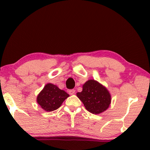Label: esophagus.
<instances>
[{
    "mask_svg": "<svg viewBox=\"0 0 150 150\" xmlns=\"http://www.w3.org/2000/svg\"><path fill=\"white\" fill-rule=\"evenodd\" d=\"M68 92H69L70 95H73V94H75V89H70V90L68 91Z\"/></svg>",
    "mask_w": 150,
    "mask_h": 150,
    "instance_id": "obj_1",
    "label": "esophagus"
}]
</instances>
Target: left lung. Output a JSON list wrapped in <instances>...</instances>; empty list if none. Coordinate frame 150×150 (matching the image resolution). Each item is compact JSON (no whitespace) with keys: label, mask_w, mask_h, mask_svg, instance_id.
Instances as JSON below:
<instances>
[{"label":"left lung","mask_w":150,"mask_h":150,"mask_svg":"<svg viewBox=\"0 0 150 150\" xmlns=\"http://www.w3.org/2000/svg\"><path fill=\"white\" fill-rule=\"evenodd\" d=\"M77 97L83 103L87 111L99 114L109 107L111 96L106 87L94 80H89L82 85V91Z\"/></svg>","instance_id":"obj_1"}]
</instances>
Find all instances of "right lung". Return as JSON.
Returning <instances> with one entry per match:
<instances>
[{"mask_svg":"<svg viewBox=\"0 0 150 150\" xmlns=\"http://www.w3.org/2000/svg\"><path fill=\"white\" fill-rule=\"evenodd\" d=\"M68 97L69 94L64 90L53 84L48 83L38 94L37 101L44 111L49 112L58 109Z\"/></svg>","mask_w":150,"mask_h":150,"instance_id":"right-lung-1","label":"right lung"}]
</instances>
